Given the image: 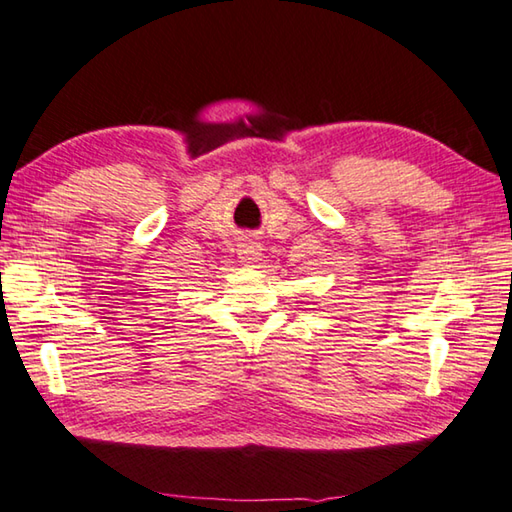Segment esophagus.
<instances>
[{
    "label": "esophagus",
    "instance_id": "obj_1",
    "mask_svg": "<svg viewBox=\"0 0 512 512\" xmlns=\"http://www.w3.org/2000/svg\"><path fill=\"white\" fill-rule=\"evenodd\" d=\"M238 254H240V258L245 263H251V261H256L258 256H261V242H256V240H251V238H245L238 245Z\"/></svg>",
    "mask_w": 512,
    "mask_h": 512
}]
</instances>
